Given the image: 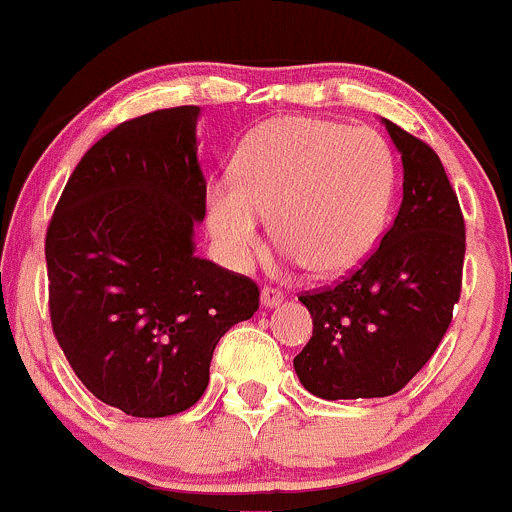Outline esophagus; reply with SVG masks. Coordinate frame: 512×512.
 Returning <instances> with one entry per match:
<instances>
[{"instance_id": "1", "label": "esophagus", "mask_w": 512, "mask_h": 512, "mask_svg": "<svg viewBox=\"0 0 512 512\" xmlns=\"http://www.w3.org/2000/svg\"><path fill=\"white\" fill-rule=\"evenodd\" d=\"M283 298H286V295H283L281 288L263 286V291H261V305H263V308H273V305H281Z\"/></svg>"}]
</instances>
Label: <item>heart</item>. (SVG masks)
I'll return each instance as SVG.
<instances>
[{
    "mask_svg": "<svg viewBox=\"0 0 512 512\" xmlns=\"http://www.w3.org/2000/svg\"><path fill=\"white\" fill-rule=\"evenodd\" d=\"M394 182V155L379 133L286 115L246 138L234 179L209 184L207 221L231 266H249L273 214L278 241L295 263L340 276L377 246Z\"/></svg>",
    "mask_w": 512,
    "mask_h": 512,
    "instance_id": "heart-1",
    "label": "heart"
}]
</instances>
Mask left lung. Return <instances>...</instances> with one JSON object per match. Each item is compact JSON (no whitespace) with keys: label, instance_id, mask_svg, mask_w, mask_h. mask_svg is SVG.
<instances>
[{"label":"left lung","instance_id":"left-lung-1","mask_svg":"<svg viewBox=\"0 0 512 512\" xmlns=\"http://www.w3.org/2000/svg\"><path fill=\"white\" fill-rule=\"evenodd\" d=\"M402 152L404 194L394 224L357 271L298 295L313 337L293 367L323 399L389 397L407 387L449 330L461 298L466 224L439 155L384 120Z\"/></svg>","mask_w":512,"mask_h":512}]
</instances>
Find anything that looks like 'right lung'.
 <instances>
[{
	"mask_svg": "<svg viewBox=\"0 0 512 512\" xmlns=\"http://www.w3.org/2000/svg\"><path fill=\"white\" fill-rule=\"evenodd\" d=\"M197 105L103 135L46 229L51 328L88 392L130 416L199 402L221 335L258 310V286L194 256L207 214Z\"/></svg>",
	"mask_w": 512,
	"mask_h": 512,
	"instance_id": "right-lung-1",
	"label": "right lung"
}]
</instances>
